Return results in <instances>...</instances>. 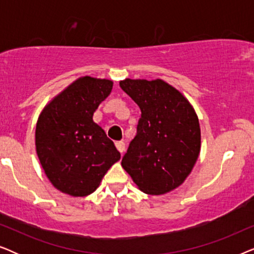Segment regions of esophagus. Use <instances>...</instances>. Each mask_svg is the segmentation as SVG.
I'll list each match as a JSON object with an SVG mask.
<instances>
[{"mask_svg":"<svg viewBox=\"0 0 254 254\" xmlns=\"http://www.w3.org/2000/svg\"><path fill=\"white\" fill-rule=\"evenodd\" d=\"M116 147H117V149L118 150H119V152L120 154H123V152L125 151V142H123V141H118V142H116Z\"/></svg>","mask_w":254,"mask_h":254,"instance_id":"obj_1","label":"esophagus"}]
</instances>
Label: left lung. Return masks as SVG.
<instances>
[{
    "mask_svg": "<svg viewBox=\"0 0 254 254\" xmlns=\"http://www.w3.org/2000/svg\"><path fill=\"white\" fill-rule=\"evenodd\" d=\"M120 88L137 104L141 118L121 165L147 194L182 185L200 152V126L187 99L162 79H125Z\"/></svg>",
    "mask_w": 254,
    "mask_h": 254,
    "instance_id": "left-lung-1",
    "label": "left lung"
}]
</instances>
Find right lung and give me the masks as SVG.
I'll return each instance as SVG.
<instances>
[{
	"label": "right lung",
	"mask_w": 254,
	"mask_h": 254,
	"mask_svg": "<svg viewBox=\"0 0 254 254\" xmlns=\"http://www.w3.org/2000/svg\"><path fill=\"white\" fill-rule=\"evenodd\" d=\"M112 86L109 79L78 78L55 97L38 119V157L48 179L61 192L89 195L120 159L116 145L92 120Z\"/></svg>",
	"instance_id": "right-lung-1"
}]
</instances>
